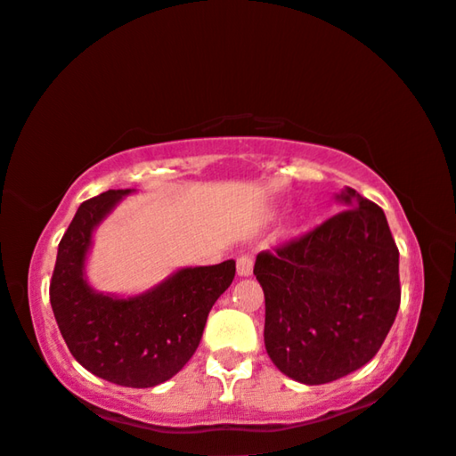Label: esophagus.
<instances>
[{
  "label": "esophagus",
  "mask_w": 456,
  "mask_h": 456,
  "mask_svg": "<svg viewBox=\"0 0 456 456\" xmlns=\"http://www.w3.org/2000/svg\"><path fill=\"white\" fill-rule=\"evenodd\" d=\"M252 273H254L252 256H240V258H237V274H240V277H249Z\"/></svg>",
  "instance_id": "1"
}]
</instances>
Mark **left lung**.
Returning a JSON list of instances; mask_svg holds the SVG:
<instances>
[{
    "label": "left lung",
    "mask_w": 456,
    "mask_h": 456,
    "mask_svg": "<svg viewBox=\"0 0 456 456\" xmlns=\"http://www.w3.org/2000/svg\"><path fill=\"white\" fill-rule=\"evenodd\" d=\"M341 213L274 252L256 256L266 301L265 345L301 384L351 374L382 347L401 304L399 248L384 210L354 188Z\"/></svg>",
    "instance_id": "1"
}]
</instances>
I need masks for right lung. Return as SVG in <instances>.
<instances>
[{"mask_svg": "<svg viewBox=\"0 0 456 456\" xmlns=\"http://www.w3.org/2000/svg\"><path fill=\"white\" fill-rule=\"evenodd\" d=\"M132 191L109 190L80 204L57 248L49 299L76 362L107 382L151 388L194 355L210 307L235 277V262L179 268L130 297L93 289L86 281L93 233Z\"/></svg>", "mask_w": 456, "mask_h": 456, "instance_id": "obj_1", "label": "right lung"}]
</instances>
